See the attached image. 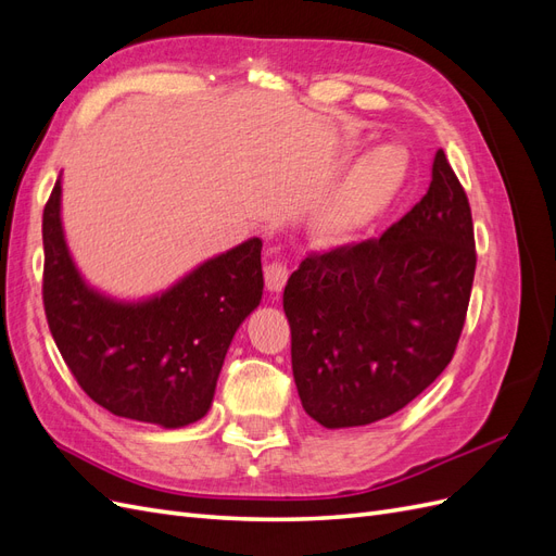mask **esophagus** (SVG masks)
I'll use <instances>...</instances> for the list:
<instances>
[{
    "label": "esophagus",
    "mask_w": 556,
    "mask_h": 556,
    "mask_svg": "<svg viewBox=\"0 0 556 556\" xmlns=\"http://www.w3.org/2000/svg\"><path fill=\"white\" fill-rule=\"evenodd\" d=\"M290 278V268L282 262H271L264 268V280H266V290L280 294L285 290V282Z\"/></svg>",
    "instance_id": "obj_1"
}]
</instances>
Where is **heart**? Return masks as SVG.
I'll return each mask as SVG.
<instances>
[{"label":"heart","mask_w":556,"mask_h":556,"mask_svg":"<svg viewBox=\"0 0 556 556\" xmlns=\"http://www.w3.org/2000/svg\"><path fill=\"white\" fill-rule=\"evenodd\" d=\"M392 176L394 162L390 150L378 148L371 155H366L343 192H339V197L333 199L331 213L336 220H348V217L364 211L390 185Z\"/></svg>","instance_id":"heart-1"}]
</instances>
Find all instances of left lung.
I'll return each instance as SVG.
<instances>
[{
	"mask_svg": "<svg viewBox=\"0 0 556 556\" xmlns=\"http://www.w3.org/2000/svg\"><path fill=\"white\" fill-rule=\"evenodd\" d=\"M476 276L470 206L443 150L427 194L380 239L311 255L282 308L304 410L327 429L401 410L443 374Z\"/></svg>",
	"mask_w": 556,
	"mask_h": 556,
	"instance_id": "left-lung-1",
	"label": "left lung"
}]
</instances>
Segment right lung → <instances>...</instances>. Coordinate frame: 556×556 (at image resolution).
I'll list each match as a JSON object with an SVG mask.
<instances>
[{
    "mask_svg": "<svg viewBox=\"0 0 556 556\" xmlns=\"http://www.w3.org/2000/svg\"><path fill=\"white\" fill-rule=\"evenodd\" d=\"M43 255L48 327L83 392L117 417L162 429L211 410L233 333L262 301V239L204 260L162 292L117 299L72 257L60 174L43 208Z\"/></svg>",
    "mask_w": 556,
    "mask_h": 556,
    "instance_id": "add662e5",
    "label": "right lung"
}]
</instances>
